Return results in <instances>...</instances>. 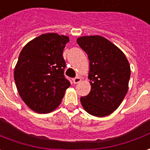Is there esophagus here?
<instances>
[{"instance_id": "34e87169", "label": "esophagus", "mask_w": 150, "mask_h": 150, "mask_svg": "<svg viewBox=\"0 0 150 150\" xmlns=\"http://www.w3.org/2000/svg\"><path fill=\"white\" fill-rule=\"evenodd\" d=\"M73 83H74V84H77L78 82H80V81H81V77H76L75 78H73Z\"/></svg>"}]
</instances>
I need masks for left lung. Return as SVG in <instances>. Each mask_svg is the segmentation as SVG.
Listing matches in <instances>:
<instances>
[{
	"instance_id": "8db88e82",
	"label": "left lung",
	"mask_w": 150,
	"mask_h": 150,
	"mask_svg": "<svg viewBox=\"0 0 150 150\" xmlns=\"http://www.w3.org/2000/svg\"><path fill=\"white\" fill-rule=\"evenodd\" d=\"M77 42L90 60L91 89L81 97V105L93 116H108L118 108L128 91V60L119 48L100 36L81 37Z\"/></svg>"
}]
</instances>
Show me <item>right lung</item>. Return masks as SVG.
Returning a JSON list of instances; mask_svg holds the SVG:
<instances>
[{
    "label": "right lung",
    "instance_id": "add662e5",
    "mask_svg": "<svg viewBox=\"0 0 150 150\" xmlns=\"http://www.w3.org/2000/svg\"><path fill=\"white\" fill-rule=\"evenodd\" d=\"M69 37L57 33L42 34L23 48L14 73L22 100L31 109L47 113L59 105L70 82L64 72L63 57Z\"/></svg>",
    "mask_w": 150,
    "mask_h": 150
}]
</instances>
